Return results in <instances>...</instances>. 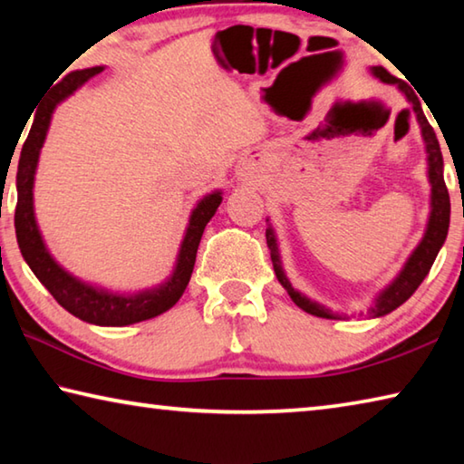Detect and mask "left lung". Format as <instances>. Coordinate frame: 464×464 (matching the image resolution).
<instances>
[{
	"label": "left lung",
	"instance_id": "1",
	"mask_svg": "<svg viewBox=\"0 0 464 464\" xmlns=\"http://www.w3.org/2000/svg\"><path fill=\"white\" fill-rule=\"evenodd\" d=\"M372 73L376 77H381L384 83L399 85V90H401L407 96V100L413 104V112H415V116H418L421 135H423V140H426L428 163H430V182H431V213H430L426 235H423L421 243L415 247L410 260H407L401 274H399L395 282H392V285L384 290L379 298H376V304L371 309L374 317H382V315H387V313L395 311L399 304H403L407 298H410L415 290H418L423 278L428 276L431 264H434L438 251H440V247H442L446 235H449L450 196H449V188H446V182H444V174H442L444 161H442V151H440L436 132H434V129H431V124L428 122L426 114H423L421 104H420L418 96H415V92L405 82L397 80L395 75H391L384 67H372ZM266 241H268V249H270V257L274 264V272H276V278L280 285L285 286L290 298H293L296 307H301L303 311L311 313V315H317L324 319H337L332 311L321 307V304H317V303L309 301V298H304L301 293H296V290L290 286V282L286 280L285 272H282V268H280L276 239H274V233L270 227L266 229Z\"/></svg>",
	"mask_w": 464,
	"mask_h": 464
}]
</instances>
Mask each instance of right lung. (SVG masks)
<instances>
[{
	"instance_id": "1",
	"label": "right lung",
	"mask_w": 464,
	"mask_h": 464,
	"mask_svg": "<svg viewBox=\"0 0 464 464\" xmlns=\"http://www.w3.org/2000/svg\"><path fill=\"white\" fill-rule=\"evenodd\" d=\"M102 67L82 69V72L67 73L63 80L54 85L51 96L44 100V104L38 106L33 127L28 130V137L22 145L20 161H18V176H15V188H18V204H15V237H18V246L22 256H24L30 270L34 276L43 282L46 290L54 296L63 309H67L72 315L80 317L82 321H88L93 325H130L139 324V321L151 319L155 315H161L163 311L174 307L178 298L190 282L196 251L200 246V237L204 233V227L213 218L215 210L221 204V192L208 194L207 198L198 202L190 217V225H188L186 237L182 241V249H179L178 266L174 276H171L166 285L147 290L135 296H119L102 293V290L92 288L83 282L75 280L73 276L57 266L46 251L41 233L34 221V208H33V184H34V169L38 163V153L44 143L46 130H49L51 114L54 106L61 100H65L69 93H73L82 83H85L90 77L98 75ZM28 122V121H26Z\"/></svg>"
}]
</instances>
